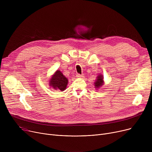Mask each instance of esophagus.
I'll return each instance as SVG.
<instances>
[{"label": "esophagus", "mask_w": 152, "mask_h": 152, "mask_svg": "<svg viewBox=\"0 0 152 152\" xmlns=\"http://www.w3.org/2000/svg\"><path fill=\"white\" fill-rule=\"evenodd\" d=\"M76 77H83V75H80V74H78V73H77V74H76Z\"/></svg>", "instance_id": "34e87169"}]
</instances>
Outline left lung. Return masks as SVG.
<instances>
[{"label":"left lung","mask_w":152,"mask_h":152,"mask_svg":"<svg viewBox=\"0 0 152 152\" xmlns=\"http://www.w3.org/2000/svg\"><path fill=\"white\" fill-rule=\"evenodd\" d=\"M103 76L102 75H99L97 77V79L95 83V87H97V88H99L101 86L103 85Z\"/></svg>","instance_id":"left-lung-1"}]
</instances>
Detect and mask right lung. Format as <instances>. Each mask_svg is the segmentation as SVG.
Instances as JSON below:
<instances>
[{
    "instance_id": "right-lung-1",
    "label": "right lung",
    "mask_w": 152,
    "mask_h": 152,
    "mask_svg": "<svg viewBox=\"0 0 152 152\" xmlns=\"http://www.w3.org/2000/svg\"><path fill=\"white\" fill-rule=\"evenodd\" d=\"M68 82L67 78L63 76L60 71L57 70L52 76L49 83L50 86H52L53 89L63 91L66 89Z\"/></svg>"
}]
</instances>
